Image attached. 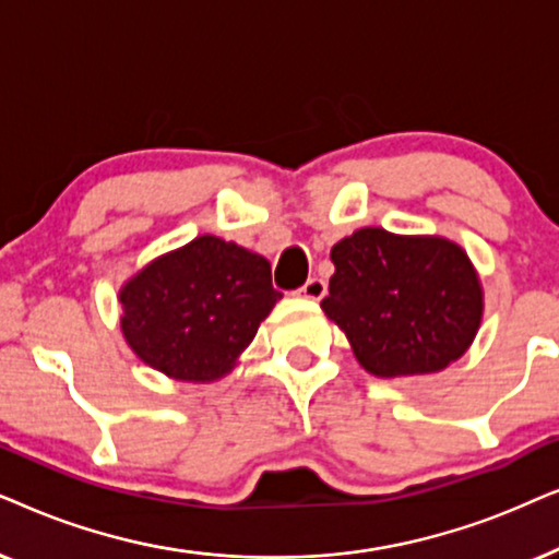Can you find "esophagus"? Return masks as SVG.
Here are the masks:
<instances>
[{"label":"esophagus","instance_id":"obj_1","mask_svg":"<svg viewBox=\"0 0 559 559\" xmlns=\"http://www.w3.org/2000/svg\"><path fill=\"white\" fill-rule=\"evenodd\" d=\"M299 294L304 296V299L319 301V299H324V296H326V284L322 278H309L307 284L299 288Z\"/></svg>","mask_w":559,"mask_h":559}]
</instances>
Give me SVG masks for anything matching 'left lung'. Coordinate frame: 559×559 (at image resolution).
Wrapping results in <instances>:
<instances>
[{
  "instance_id": "8db88e82",
  "label": "left lung",
  "mask_w": 559,
  "mask_h": 559,
  "mask_svg": "<svg viewBox=\"0 0 559 559\" xmlns=\"http://www.w3.org/2000/svg\"><path fill=\"white\" fill-rule=\"evenodd\" d=\"M324 314L378 378L437 373L471 347L483 319L478 273L444 237L362 227L330 252Z\"/></svg>"
}]
</instances>
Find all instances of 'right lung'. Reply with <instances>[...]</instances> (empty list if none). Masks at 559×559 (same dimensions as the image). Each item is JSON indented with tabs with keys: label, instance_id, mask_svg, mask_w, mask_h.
<instances>
[{
	"label": "right lung",
	"instance_id": "1",
	"mask_svg": "<svg viewBox=\"0 0 559 559\" xmlns=\"http://www.w3.org/2000/svg\"><path fill=\"white\" fill-rule=\"evenodd\" d=\"M278 299L263 255L202 235L132 275L119 292V326L151 368L210 383L235 368Z\"/></svg>",
	"mask_w": 559,
	"mask_h": 559
}]
</instances>
